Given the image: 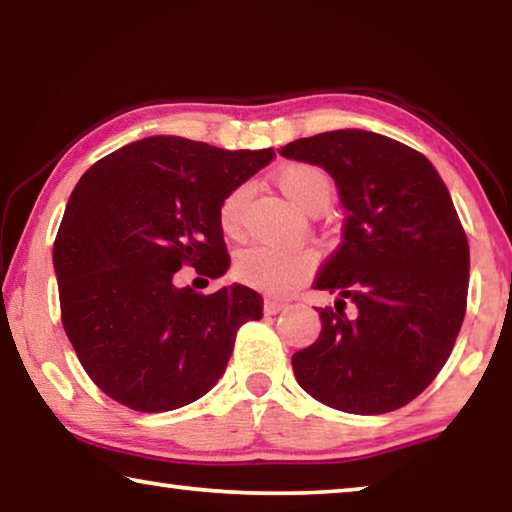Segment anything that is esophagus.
Listing matches in <instances>:
<instances>
[{"instance_id": "esophagus-1", "label": "esophagus", "mask_w": 512, "mask_h": 512, "mask_svg": "<svg viewBox=\"0 0 512 512\" xmlns=\"http://www.w3.org/2000/svg\"><path fill=\"white\" fill-rule=\"evenodd\" d=\"M284 307H287V302H284V300H277V298H266L264 300V314H268V316L280 314Z\"/></svg>"}]
</instances>
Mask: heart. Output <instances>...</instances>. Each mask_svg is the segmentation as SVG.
<instances>
[{
  "mask_svg": "<svg viewBox=\"0 0 512 512\" xmlns=\"http://www.w3.org/2000/svg\"><path fill=\"white\" fill-rule=\"evenodd\" d=\"M275 185L284 198L302 212L325 210L334 196V183L327 173L314 164L296 162L277 171ZM241 203L244 189H235L221 203V228L228 235L239 230ZM314 257L302 248H275V246H250L241 250L235 259V275L241 282L264 289H289L311 271Z\"/></svg>",
  "mask_w": 512,
  "mask_h": 512,
  "instance_id": "1",
  "label": "heart"
}]
</instances>
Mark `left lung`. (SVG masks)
<instances>
[{"label": "left lung", "instance_id": "left-lung-1", "mask_svg": "<svg viewBox=\"0 0 512 512\" xmlns=\"http://www.w3.org/2000/svg\"><path fill=\"white\" fill-rule=\"evenodd\" d=\"M280 153L323 167L348 210L314 282L339 300L318 309V341L291 357L298 384L345 413L402 409L445 366L465 318L470 246L452 196L422 153L359 128Z\"/></svg>", "mask_w": 512, "mask_h": 512}]
</instances>
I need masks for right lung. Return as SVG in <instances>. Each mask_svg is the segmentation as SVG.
<instances>
[{"label":"right lung","instance_id":"1","mask_svg":"<svg viewBox=\"0 0 512 512\" xmlns=\"http://www.w3.org/2000/svg\"><path fill=\"white\" fill-rule=\"evenodd\" d=\"M275 158L153 135L83 173L54 241L60 314L90 379L142 413L180 409L219 381L237 329L262 318L257 291L203 296L173 284L183 266H230L221 203Z\"/></svg>","mask_w":512,"mask_h":512}]
</instances>
